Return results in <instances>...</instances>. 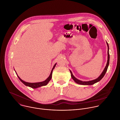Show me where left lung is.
<instances>
[{
  "instance_id": "obj_1",
  "label": "left lung",
  "mask_w": 120,
  "mask_h": 120,
  "mask_svg": "<svg viewBox=\"0 0 120 120\" xmlns=\"http://www.w3.org/2000/svg\"><path fill=\"white\" fill-rule=\"evenodd\" d=\"M106 44H107V47H108V51H107V63H106V65L104 68V69L103 70V72H102V73L101 74V75L96 79L95 80H91V81H81V80H79L78 79H77V78H76L74 76V75H73L72 72L71 70H70V73H71V77L73 79V80L77 84H81V85H92V84H94V83L100 81L102 79V78L104 76L107 70V68H108V66H109V59H110V55H109V45H108V44L107 43V42H106Z\"/></svg>"
}]
</instances>
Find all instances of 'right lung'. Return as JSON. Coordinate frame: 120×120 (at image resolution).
Returning <instances> with one entry per match:
<instances>
[{
  "mask_svg": "<svg viewBox=\"0 0 120 120\" xmlns=\"http://www.w3.org/2000/svg\"><path fill=\"white\" fill-rule=\"evenodd\" d=\"M56 65V63L55 64V65H54L52 71H51V74L49 76V77L44 81L43 82H33V83H31V82H25L24 81H23L22 79H21L20 77L17 74L16 72H15L18 77L19 78V79H20V80L26 86H29L30 87H31L32 88H33V89H36V88H39V87H40L41 86H45L52 79V71L53 70V69L55 67Z\"/></svg>",
  "mask_w": 120,
  "mask_h": 120,
  "instance_id": "add662e5",
  "label": "right lung"
}]
</instances>
